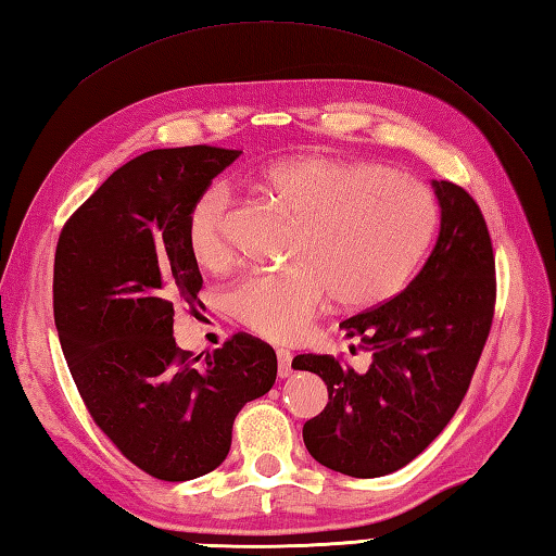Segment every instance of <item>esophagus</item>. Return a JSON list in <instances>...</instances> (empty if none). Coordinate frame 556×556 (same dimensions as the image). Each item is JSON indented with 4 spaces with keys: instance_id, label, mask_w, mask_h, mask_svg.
Returning <instances> with one entry per match:
<instances>
[{
    "instance_id": "obj_1",
    "label": "esophagus",
    "mask_w": 556,
    "mask_h": 556,
    "mask_svg": "<svg viewBox=\"0 0 556 556\" xmlns=\"http://www.w3.org/2000/svg\"><path fill=\"white\" fill-rule=\"evenodd\" d=\"M277 363H279V377L291 375V353L287 349H277Z\"/></svg>"
}]
</instances>
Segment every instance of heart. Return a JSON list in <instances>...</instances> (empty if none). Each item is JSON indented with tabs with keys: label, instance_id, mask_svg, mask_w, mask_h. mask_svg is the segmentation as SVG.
<instances>
[{
	"label": "heart",
	"instance_id": "b5f03b06",
	"mask_svg": "<svg viewBox=\"0 0 556 556\" xmlns=\"http://www.w3.org/2000/svg\"><path fill=\"white\" fill-rule=\"evenodd\" d=\"M255 186L296 219L291 267L248 275L229 291V311L271 341H296L329 296L368 308L406 287L428 248L434 203L410 176L323 155L267 164ZM227 191L212 186L186 217V245L200 267L229 263Z\"/></svg>",
	"mask_w": 556,
	"mask_h": 556
}]
</instances>
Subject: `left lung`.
I'll return each mask as SVG.
<instances>
[{
    "instance_id": "left-lung-1",
    "label": "left lung",
    "mask_w": 556,
    "mask_h": 556,
    "mask_svg": "<svg viewBox=\"0 0 556 556\" xmlns=\"http://www.w3.org/2000/svg\"><path fill=\"white\" fill-rule=\"evenodd\" d=\"M440 236L410 285L339 327L372 353L365 372L334 356L293 358L320 375L329 401L303 425L311 456L351 478L410 464L454 418L494 317L497 279L485 217L468 191L432 181Z\"/></svg>"
}]
</instances>
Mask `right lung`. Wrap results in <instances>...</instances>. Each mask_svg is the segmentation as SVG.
<instances>
[{
	"mask_svg": "<svg viewBox=\"0 0 556 556\" xmlns=\"http://www.w3.org/2000/svg\"><path fill=\"white\" fill-rule=\"evenodd\" d=\"M241 150H150L116 169L64 224L54 325L78 394L112 444L167 482L215 470L239 410L277 380L275 349L239 332L203 356L174 341V308L203 289L186 245L193 200Z\"/></svg>",
	"mask_w": 556,
	"mask_h": 556,
	"instance_id": "right-lung-1",
	"label": "right lung"
}]
</instances>
